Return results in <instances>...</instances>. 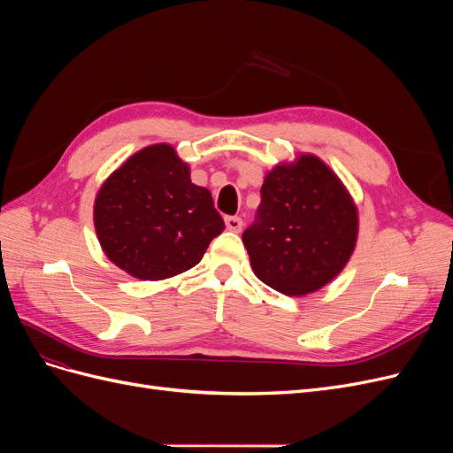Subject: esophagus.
I'll return each mask as SVG.
<instances>
[{
    "label": "esophagus",
    "instance_id": "esophagus-1",
    "mask_svg": "<svg viewBox=\"0 0 453 453\" xmlns=\"http://www.w3.org/2000/svg\"><path fill=\"white\" fill-rule=\"evenodd\" d=\"M225 225H226V228L228 230H232V232H240L242 230V226H243V221L240 217H226L225 219Z\"/></svg>",
    "mask_w": 453,
    "mask_h": 453
}]
</instances>
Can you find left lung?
I'll return each mask as SVG.
<instances>
[{"label":"left lung","instance_id":"obj_1","mask_svg":"<svg viewBox=\"0 0 453 453\" xmlns=\"http://www.w3.org/2000/svg\"><path fill=\"white\" fill-rule=\"evenodd\" d=\"M242 240L260 281L303 296L346 266L357 242V208L325 162L303 155L265 177L255 221Z\"/></svg>","mask_w":453,"mask_h":453}]
</instances>
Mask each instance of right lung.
<instances>
[{
    "label": "right lung",
    "mask_w": 453,
    "mask_h": 453,
    "mask_svg": "<svg viewBox=\"0 0 453 453\" xmlns=\"http://www.w3.org/2000/svg\"><path fill=\"white\" fill-rule=\"evenodd\" d=\"M94 226L111 263L155 281L196 266L225 221L173 147L158 143L109 175L94 202Z\"/></svg>",
    "instance_id": "1"
}]
</instances>
